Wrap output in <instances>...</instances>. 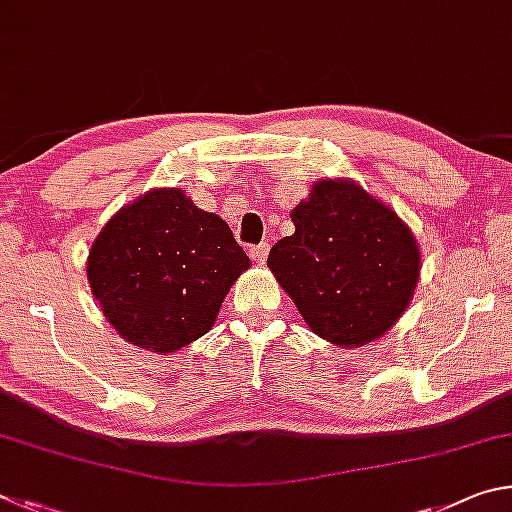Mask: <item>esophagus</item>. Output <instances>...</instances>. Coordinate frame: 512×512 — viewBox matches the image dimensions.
Masks as SVG:
<instances>
[{"mask_svg": "<svg viewBox=\"0 0 512 512\" xmlns=\"http://www.w3.org/2000/svg\"><path fill=\"white\" fill-rule=\"evenodd\" d=\"M267 254H270V245H267V242H261V245L249 249V258L258 265H263L267 261Z\"/></svg>", "mask_w": 512, "mask_h": 512, "instance_id": "obj_1", "label": "esophagus"}]
</instances>
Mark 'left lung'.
I'll return each mask as SVG.
<instances>
[{
  "instance_id": "1",
  "label": "left lung",
  "mask_w": 512,
  "mask_h": 512,
  "mask_svg": "<svg viewBox=\"0 0 512 512\" xmlns=\"http://www.w3.org/2000/svg\"><path fill=\"white\" fill-rule=\"evenodd\" d=\"M290 215L294 233L272 247L267 267L312 333L344 348L382 337L418 283L411 229L353 179H321Z\"/></svg>"
}]
</instances>
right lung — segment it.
Returning <instances> with one entry per match:
<instances>
[{"instance_id":"1","label":"right lung","mask_w":512,"mask_h":512,"mask_svg":"<svg viewBox=\"0 0 512 512\" xmlns=\"http://www.w3.org/2000/svg\"><path fill=\"white\" fill-rule=\"evenodd\" d=\"M249 258L220 215L179 188H152L92 242L87 281L125 342L175 353L209 333Z\"/></svg>"}]
</instances>
